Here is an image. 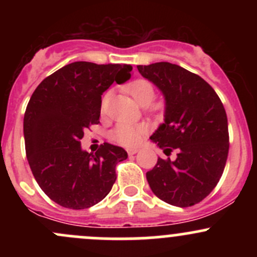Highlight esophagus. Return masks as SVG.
Here are the masks:
<instances>
[{
    "label": "esophagus",
    "instance_id": "1",
    "mask_svg": "<svg viewBox=\"0 0 257 257\" xmlns=\"http://www.w3.org/2000/svg\"><path fill=\"white\" fill-rule=\"evenodd\" d=\"M126 152H128L129 155H134L139 152V149L138 148H129V149H126Z\"/></svg>",
    "mask_w": 257,
    "mask_h": 257
}]
</instances>
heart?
<instances>
[{
    "label": "heart",
    "mask_w": 257,
    "mask_h": 257,
    "mask_svg": "<svg viewBox=\"0 0 257 257\" xmlns=\"http://www.w3.org/2000/svg\"><path fill=\"white\" fill-rule=\"evenodd\" d=\"M128 90L138 104H149L154 99V88L149 82L139 79L128 85ZM108 95H104L102 100V109L107 107ZM147 133V128L144 125H132V124L121 123L113 131L112 137L114 141L123 145H136L141 142L142 137Z\"/></svg>",
    "instance_id": "obj_1"
}]
</instances>
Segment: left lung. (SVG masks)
<instances>
[{
    "instance_id": "8db88e82",
    "label": "left lung",
    "mask_w": 257,
    "mask_h": 257,
    "mask_svg": "<svg viewBox=\"0 0 257 257\" xmlns=\"http://www.w3.org/2000/svg\"><path fill=\"white\" fill-rule=\"evenodd\" d=\"M164 97V123L150 141L165 155L147 173L153 193L170 205L186 208L200 203L216 186L229 153L227 116L211 85L178 64L158 62L137 66Z\"/></svg>"
}]
</instances>
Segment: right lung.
Returning a JSON list of instances; mask_svg holds the SVG:
<instances>
[{"label":"right lung","mask_w":257,"mask_h":257,"mask_svg":"<svg viewBox=\"0 0 257 257\" xmlns=\"http://www.w3.org/2000/svg\"><path fill=\"white\" fill-rule=\"evenodd\" d=\"M129 64L73 62L45 78L33 92L23 119L26 155L46 195L68 209L102 201L115 183L125 150L104 143L95 154L82 149L84 129L99 123L102 94L131 78Z\"/></svg>","instance_id":"obj_1"}]
</instances>
